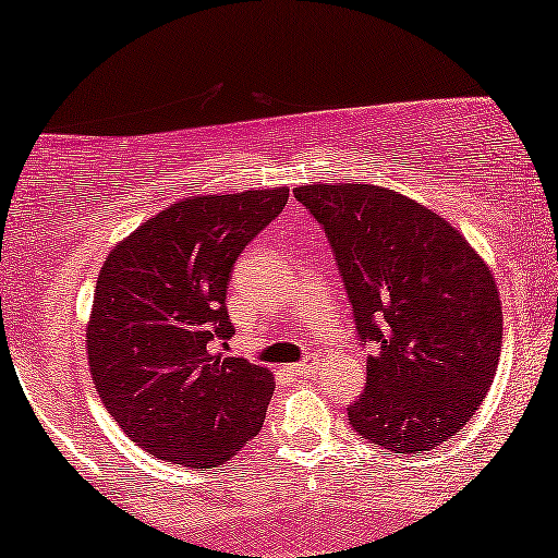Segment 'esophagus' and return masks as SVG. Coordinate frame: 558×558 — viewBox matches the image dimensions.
<instances>
[{
    "label": "esophagus",
    "mask_w": 558,
    "mask_h": 558,
    "mask_svg": "<svg viewBox=\"0 0 558 558\" xmlns=\"http://www.w3.org/2000/svg\"><path fill=\"white\" fill-rule=\"evenodd\" d=\"M294 373V376H312V373L317 371V357H307V361L302 363H294L292 368H289Z\"/></svg>",
    "instance_id": "esophagus-1"
}]
</instances>
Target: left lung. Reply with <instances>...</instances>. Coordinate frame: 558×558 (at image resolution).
I'll return each instance as SVG.
<instances>
[{
	"label": "left lung",
	"mask_w": 558,
	"mask_h": 558,
	"mask_svg": "<svg viewBox=\"0 0 558 558\" xmlns=\"http://www.w3.org/2000/svg\"><path fill=\"white\" fill-rule=\"evenodd\" d=\"M294 197L325 228L371 345L348 422L388 452H429L470 422L498 371L490 266L445 218L388 187L315 182Z\"/></svg>",
	"instance_id": "8db88e82"
}]
</instances>
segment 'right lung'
<instances>
[{
  "label": "right lung",
  "instance_id": "obj_1",
  "mask_svg": "<svg viewBox=\"0 0 558 558\" xmlns=\"http://www.w3.org/2000/svg\"><path fill=\"white\" fill-rule=\"evenodd\" d=\"M287 187L193 195L111 248L86 327L90 378L117 424L149 454L218 468L262 429L271 373L223 357L235 332L226 289L235 258L284 210Z\"/></svg>",
  "mask_w": 558,
  "mask_h": 558
}]
</instances>
